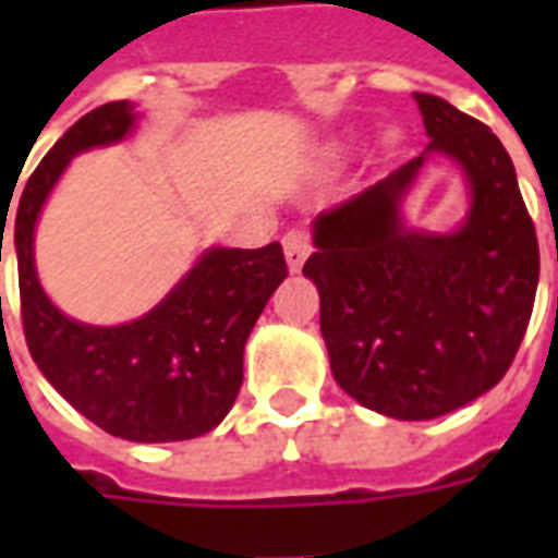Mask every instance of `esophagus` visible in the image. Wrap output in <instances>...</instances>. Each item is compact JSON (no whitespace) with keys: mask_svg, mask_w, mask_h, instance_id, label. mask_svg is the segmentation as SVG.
I'll list each match as a JSON object with an SVG mask.
<instances>
[{"mask_svg":"<svg viewBox=\"0 0 558 558\" xmlns=\"http://www.w3.org/2000/svg\"><path fill=\"white\" fill-rule=\"evenodd\" d=\"M283 254H287V266L292 268V271H299V268L304 266V259L311 256V235L304 230H290L287 235H283Z\"/></svg>","mask_w":558,"mask_h":558,"instance_id":"1","label":"esophagus"}]
</instances>
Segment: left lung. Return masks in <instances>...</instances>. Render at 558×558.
<instances>
[{
  "instance_id": "1",
  "label": "left lung",
  "mask_w": 558,
  "mask_h": 558,
  "mask_svg": "<svg viewBox=\"0 0 558 558\" xmlns=\"http://www.w3.org/2000/svg\"><path fill=\"white\" fill-rule=\"evenodd\" d=\"M430 146L461 163L468 223L407 231L399 199L424 155L314 220L304 275L319 290L331 374L362 407L427 421L490 391L514 362L538 290V235L490 128L415 92Z\"/></svg>"
}]
</instances>
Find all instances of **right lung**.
Returning a JSON list of instances; mask_svg holds the SVG:
<instances>
[{
  "label": "right lung",
  "instance_id": "add662e5",
  "mask_svg": "<svg viewBox=\"0 0 558 558\" xmlns=\"http://www.w3.org/2000/svg\"><path fill=\"white\" fill-rule=\"evenodd\" d=\"M134 122V104H104L68 128L29 175L14 218L20 316L38 371L80 415L131 442H179L218 427L235 403L244 343L287 278V259L278 242L211 247L158 307L128 326H83L59 314L35 275V220L68 160L119 143ZM2 235L5 227L0 263Z\"/></svg>",
  "mask_w": 558,
  "mask_h": 558
}]
</instances>
